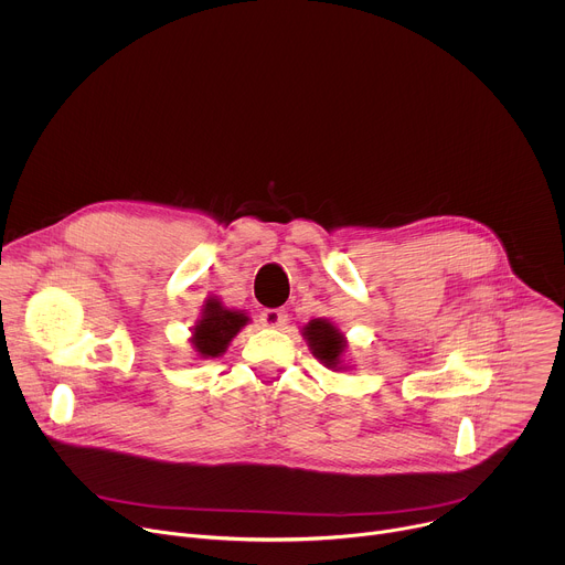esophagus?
Segmentation results:
<instances>
[{
  "label": "esophagus",
  "instance_id": "esophagus-1",
  "mask_svg": "<svg viewBox=\"0 0 565 565\" xmlns=\"http://www.w3.org/2000/svg\"><path fill=\"white\" fill-rule=\"evenodd\" d=\"M259 321H262L264 327H268V329H281L286 321H288V312L281 310V308H266L259 315Z\"/></svg>",
  "mask_w": 565,
  "mask_h": 565
}]
</instances>
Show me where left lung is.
<instances>
[{
	"instance_id": "1",
	"label": "left lung",
	"mask_w": 565,
	"mask_h": 565,
	"mask_svg": "<svg viewBox=\"0 0 565 565\" xmlns=\"http://www.w3.org/2000/svg\"><path fill=\"white\" fill-rule=\"evenodd\" d=\"M301 335H303L310 353L321 364H324L327 369H333V371L342 369V358L347 353V338L331 319H324V317L310 319L308 324L301 329Z\"/></svg>"
}]
</instances>
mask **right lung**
Listing matches in <instances>:
<instances>
[{"mask_svg":"<svg viewBox=\"0 0 565 565\" xmlns=\"http://www.w3.org/2000/svg\"><path fill=\"white\" fill-rule=\"evenodd\" d=\"M250 321V317L244 310H234L225 308L221 299L207 297L201 317L196 319V324L192 327V349L201 360L218 358L225 353L234 335L244 329Z\"/></svg>","mask_w":565,"mask_h":565,"instance_id":"obj_1","label":"right lung"}]
</instances>
